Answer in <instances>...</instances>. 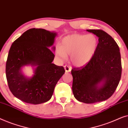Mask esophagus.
<instances>
[{
  "instance_id": "obj_1",
  "label": "esophagus",
  "mask_w": 128,
  "mask_h": 128,
  "mask_svg": "<svg viewBox=\"0 0 128 128\" xmlns=\"http://www.w3.org/2000/svg\"><path fill=\"white\" fill-rule=\"evenodd\" d=\"M64 69H65L66 72H70L71 70H72V68L68 65L64 66Z\"/></svg>"
}]
</instances>
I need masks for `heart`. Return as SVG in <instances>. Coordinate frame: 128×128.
I'll use <instances>...</instances> for the list:
<instances>
[{"label": "heart", "instance_id": "heart-1", "mask_svg": "<svg viewBox=\"0 0 128 128\" xmlns=\"http://www.w3.org/2000/svg\"><path fill=\"white\" fill-rule=\"evenodd\" d=\"M98 40L96 35L72 34L63 38L60 46L55 50L56 57L59 60H65L70 55L73 64L81 66L88 63L95 54Z\"/></svg>", "mask_w": 128, "mask_h": 128}]
</instances>
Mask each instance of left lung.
<instances>
[{"instance_id":"left-lung-1","label":"left lung","mask_w":128,"mask_h":128,"mask_svg":"<svg viewBox=\"0 0 128 128\" xmlns=\"http://www.w3.org/2000/svg\"><path fill=\"white\" fill-rule=\"evenodd\" d=\"M98 37L96 51L84 66L72 69L74 97L86 104L109 98L120 83L122 74L120 48L112 37L102 30H87Z\"/></svg>"}]
</instances>
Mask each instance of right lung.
Listing matches in <instances>:
<instances>
[{
    "label": "right lung",
    "mask_w": 128,
    "mask_h": 128,
    "mask_svg": "<svg viewBox=\"0 0 128 128\" xmlns=\"http://www.w3.org/2000/svg\"><path fill=\"white\" fill-rule=\"evenodd\" d=\"M56 33L42 28H31L12 44L6 64V75L14 96L32 104L45 102L51 98L58 80L65 72L63 66L52 64L55 55L50 48ZM55 50V46L52 47ZM36 66L30 78L22 74L21 68Z\"/></svg>",
    "instance_id": "add662e5"
}]
</instances>
